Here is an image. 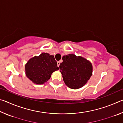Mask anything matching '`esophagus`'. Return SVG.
Wrapping results in <instances>:
<instances>
[{
	"label": "esophagus",
	"mask_w": 123,
	"mask_h": 123,
	"mask_svg": "<svg viewBox=\"0 0 123 123\" xmlns=\"http://www.w3.org/2000/svg\"><path fill=\"white\" fill-rule=\"evenodd\" d=\"M57 66L59 67V66H60V61H57Z\"/></svg>",
	"instance_id": "1"
}]
</instances>
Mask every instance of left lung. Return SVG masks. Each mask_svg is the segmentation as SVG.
Wrapping results in <instances>:
<instances>
[{"label":"left lung","instance_id":"obj_1","mask_svg":"<svg viewBox=\"0 0 123 123\" xmlns=\"http://www.w3.org/2000/svg\"><path fill=\"white\" fill-rule=\"evenodd\" d=\"M62 60L59 68L67 86L75 89L84 86L92 74L91 62L74 54L63 56Z\"/></svg>","mask_w":123,"mask_h":123}]
</instances>
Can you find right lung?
Segmentation results:
<instances>
[{"label":"right lung","mask_w":123,"mask_h":123,"mask_svg":"<svg viewBox=\"0 0 123 123\" xmlns=\"http://www.w3.org/2000/svg\"><path fill=\"white\" fill-rule=\"evenodd\" d=\"M26 75L36 84H43L50 78L54 72L59 70L53 55L42 53L29 60L25 66Z\"/></svg>","instance_id":"add662e5"}]
</instances>
